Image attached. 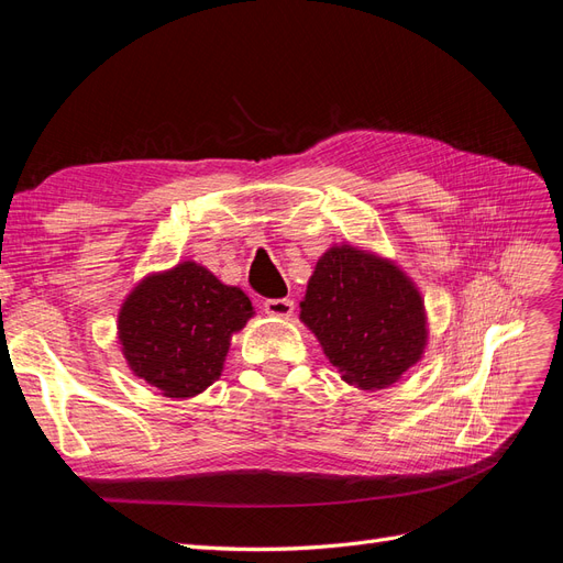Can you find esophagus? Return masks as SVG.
Masks as SVG:
<instances>
[{
    "instance_id": "1",
    "label": "esophagus",
    "mask_w": 563,
    "mask_h": 563,
    "mask_svg": "<svg viewBox=\"0 0 563 563\" xmlns=\"http://www.w3.org/2000/svg\"><path fill=\"white\" fill-rule=\"evenodd\" d=\"M263 308L272 317H291L294 314V300L291 298H267Z\"/></svg>"
}]
</instances>
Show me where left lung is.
Listing matches in <instances>:
<instances>
[{
  "instance_id": "1",
  "label": "left lung",
  "mask_w": 563,
  "mask_h": 563,
  "mask_svg": "<svg viewBox=\"0 0 563 563\" xmlns=\"http://www.w3.org/2000/svg\"><path fill=\"white\" fill-rule=\"evenodd\" d=\"M300 319L340 378L360 389L397 383L420 360L428 340L413 282L389 261L347 244L319 258Z\"/></svg>"
}]
</instances>
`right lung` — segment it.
<instances>
[{"mask_svg": "<svg viewBox=\"0 0 563 563\" xmlns=\"http://www.w3.org/2000/svg\"><path fill=\"white\" fill-rule=\"evenodd\" d=\"M251 317L242 288L187 261L133 288L119 312V343L135 376L164 397L187 399L218 380L230 335Z\"/></svg>", "mask_w": 563, "mask_h": 563, "instance_id": "right-lung-1", "label": "right lung"}]
</instances>
